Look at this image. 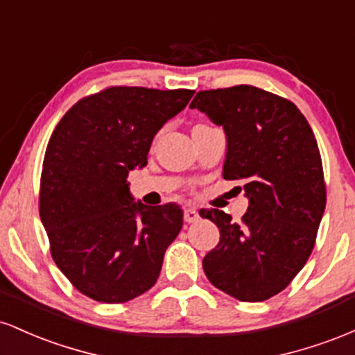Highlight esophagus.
I'll return each instance as SVG.
<instances>
[{
	"mask_svg": "<svg viewBox=\"0 0 355 355\" xmlns=\"http://www.w3.org/2000/svg\"><path fill=\"white\" fill-rule=\"evenodd\" d=\"M198 218H200V215H198L197 210L187 209L185 211H183V220H185L187 223H195V222H198Z\"/></svg>",
	"mask_w": 355,
	"mask_h": 355,
	"instance_id": "34e87169",
	"label": "esophagus"
}]
</instances>
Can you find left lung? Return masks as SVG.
<instances>
[{"label":"left lung","instance_id":"obj_1","mask_svg":"<svg viewBox=\"0 0 355 355\" xmlns=\"http://www.w3.org/2000/svg\"><path fill=\"white\" fill-rule=\"evenodd\" d=\"M190 108L227 133L225 180H242L248 209L240 222L200 210L220 230L203 259L207 279L242 302L282 292L315 245L327 190L315 137L291 100L252 85L203 89Z\"/></svg>","mask_w":355,"mask_h":355}]
</instances>
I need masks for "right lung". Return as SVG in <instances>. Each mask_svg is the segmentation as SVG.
Listing matches in <instances>:
<instances>
[{
  "mask_svg": "<svg viewBox=\"0 0 355 355\" xmlns=\"http://www.w3.org/2000/svg\"><path fill=\"white\" fill-rule=\"evenodd\" d=\"M193 89L107 87L83 96L53 130L40 180V217L55 263L89 299L121 304L160 275L182 230L177 205L130 197V170L146 165L155 133Z\"/></svg>",
  "mask_w": 355,
  "mask_h": 355,
  "instance_id": "add662e5",
  "label": "right lung"
}]
</instances>
